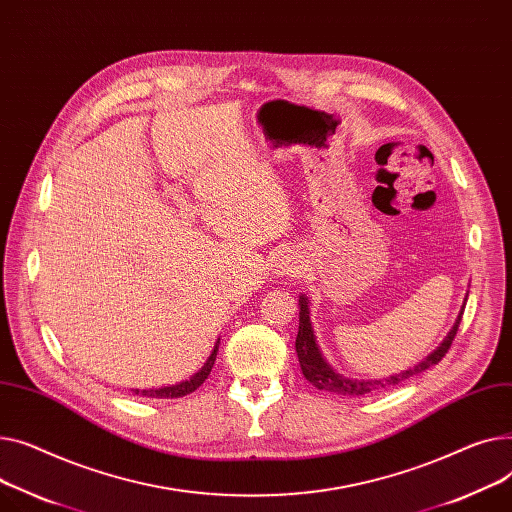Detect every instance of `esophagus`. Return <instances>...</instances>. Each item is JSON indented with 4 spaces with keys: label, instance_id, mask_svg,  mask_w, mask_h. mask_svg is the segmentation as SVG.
Here are the masks:
<instances>
[{
    "label": "esophagus",
    "instance_id": "34e87169",
    "mask_svg": "<svg viewBox=\"0 0 512 512\" xmlns=\"http://www.w3.org/2000/svg\"><path fill=\"white\" fill-rule=\"evenodd\" d=\"M277 273L279 275H285V277H291V275H295L297 273V262L291 258V256H281L279 260H277Z\"/></svg>",
    "mask_w": 512,
    "mask_h": 512
}]
</instances>
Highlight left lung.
I'll list each match as a JSON object with an SVG mask.
<instances>
[{
    "mask_svg": "<svg viewBox=\"0 0 512 512\" xmlns=\"http://www.w3.org/2000/svg\"><path fill=\"white\" fill-rule=\"evenodd\" d=\"M465 302H467V297H465ZM308 304H310L308 297L299 295V330H297V339H295V353H297V359H299V366H302V372H304L306 380L312 382L318 390H326V393H335V395H343V397H362V395L374 393V390H380V388H386V386H395V384H399V382H403L411 376H417V374L430 370L432 366H436L440 359L446 355L450 345H453L457 328L461 324L463 310H465V304H463L453 328H450V333L444 337V341L428 357H424L422 362L415 364L413 368L403 370L395 376L382 378V380H357V378H347V376L335 372L324 359V355H322V351L316 343Z\"/></svg>",
    "mask_w": 512,
    "mask_h": 512,
    "instance_id": "obj_1",
    "label": "left lung"
}]
</instances>
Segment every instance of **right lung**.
Listing matches in <instances>:
<instances>
[{"instance_id": "right-lung-1", "label": "right lung", "mask_w": 512, "mask_h": 512, "mask_svg": "<svg viewBox=\"0 0 512 512\" xmlns=\"http://www.w3.org/2000/svg\"><path fill=\"white\" fill-rule=\"evenodd\" d=\"M219 343H221V339H217L215 349H213V353L208 355L206 364L190 380H184L179 384H171V386H161V388H144V390L134 388V393L140 395V397H153V399H179V397H186V395L194 393V390L208 378L210 370H213L215 359H217V351H219Z\"/></svg>"}]
</instances>
